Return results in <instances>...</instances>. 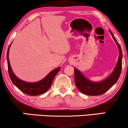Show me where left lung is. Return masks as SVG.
I'll return each instance as SVG.
<instances>
[{
  "label": "left lung",
  "mask_w": 128,
  "mask_h": 128,
  "mask_svg": "<svg viewBox=\"0 0 128 128\" xmlns=\"http://www.w3.org/2000/svg\"><path fill=\"white\" fill-rule=\"evenodd\" d=\"M113 38L117 43L119 49L120 54L117 65L112 73L106 79L99 82H93L87 79L78 69L74 68V82L78 90L80 92L88 96H98L105 93L111 86L117 82L121 74L122 68V51L121 47L112 32L110 31Z\"/></svg>",
  "instance_id": "8db88e82"
}]
</instances>
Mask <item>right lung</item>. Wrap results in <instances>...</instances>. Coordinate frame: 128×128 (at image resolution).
<instances>
[{"label":"right lung","mask_w":128,"mask_h":128,"mask_svg":"<svg viewBox=\"0 0 128 128\" xmlns=\"http://www.w3.org/2000/svg\"><path fill=\"white\" fill-rule=\"evenodd\" d=\"M11 43L9 46L6 55L9 76H10L11 81L20 90H21L22 92L28 95L38 96V95H40L44 93L50 87L54 78H55L56 74L60 71V68L59 67V68H57L55 70H52V72H50L48 75L46 76L44 78L42 79L40 81L37 82H28L20 80L18 78L16 77L15 74L13 73L12 69H11V65H10V60H9V50H10Z\"/></svg>","instance_id":"right-lung-1"}]
</instances>
